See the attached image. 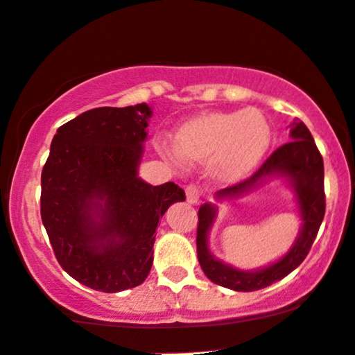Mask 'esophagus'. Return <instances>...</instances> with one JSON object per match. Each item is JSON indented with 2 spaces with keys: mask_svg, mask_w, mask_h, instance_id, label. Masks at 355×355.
<instances>
[{
  "mask_svg": "<svg viewBox=\"0 0 355 355\" xmlns=\"http://www.w3.org/2000/svg\"><path fill=\"white\" fill-rule=\"evenodd\" d=\"M185 193H187V200H189L190 204H197V202L200 200V197H202V190L198 189L196 184L187 185Z\"/></svg>",
  "mask_w": 355,
  "mask_h": 355,
  "instance_id": "34e87169",
  "label": "esophagus"
}]
</instances>
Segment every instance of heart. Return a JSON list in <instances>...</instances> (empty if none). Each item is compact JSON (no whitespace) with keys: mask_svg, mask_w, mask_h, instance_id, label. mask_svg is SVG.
Here are the masks:
<instances>
[{"mask_svg":"<svg viewBox=\"0 0 355 355\" xmlns=\"http://www.w3.org/2000/svg\"><path fill=\"white\" fill-rule=\"evenodd\" d=\"M271 145V126L258 109L209 112L185 123L177 141L163 139L159 150L175 163L207 162L216 178L234 182L259 165Z\"/></svg>","mask_w":355,"mask_h":355,"instance_id":"1","label":"heart"}]
</instances>
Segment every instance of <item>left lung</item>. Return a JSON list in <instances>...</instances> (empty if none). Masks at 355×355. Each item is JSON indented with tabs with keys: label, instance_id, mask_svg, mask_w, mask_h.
<instances>
[{
	"label": "left lung",
	"instance_id": "obj_1",
	"mask_svg": "<svg viewBox=\"0 0 355 355\" xmlns=\"http://www.w3.org/2000/svg\"><path fill=\"white\" fill-rule=\"evenodd\" d=\"M291 141L276 148L259 166L254 175L239 184L222 189L216 193L217 198L243 196L263 184L266 178L285 177L297 193V202L302 216V231L293 248L282 259L271 266L256 271H241L222 263L210 254L207 246L209 229L216 219V207L204 204L198 209L197 225V256L205 276L216 285L231 288L236 291H256L279 282L302 264L310 252L311 244L318 234V229L325 216V190H323V158L313 141V136L302 121L290 124Z\"/></svg>",
	"mask_w": 355,
	"mask_h": 355
}]
</instances>
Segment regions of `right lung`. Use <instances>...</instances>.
Instances as JSON below:
<instances>
[{"label":"right lung","mask_w":355,"mask_h":355,"mask_svg":"<svg viewBox=\"0 0 355 355\" xmlns=\"http://www.w3.org/2000/svg\"><path fill=\"white\" fill-rule=\"evenodd\" d=\"M150 106L96 107L62 124L42 170L40 214L62 268L104 293L141 285L159 217L185 192L138 177Z\"/></svg>","instance_id":"add662e5"}]
</instances>
